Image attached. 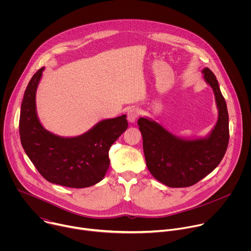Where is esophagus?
Here are the masks:
<instances>
[{"label": "esophagus", "instance_id": "34e87169", "mask_svg": "<svg viewBox=\"0 0 251 251\" xmlns=\"http://www.w3.org/2000/svg\"><path fill=\"white\" fill-rule=\"evenodd\" d=\"M141 112L138 108H136V107H133V108H130L127 112V118H128V121L133 123L137 120V118L140 116Z\"/></svg>", "mask_w": 251, "mask_h": 251}]
</instances>
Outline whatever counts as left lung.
<instances>
[{"label":"left lung","instance_id":"left-lung-1","mask_svg":"<svg viewBox=\"0 0 251 251\" xmlns=\"http://www.w3.org/2000/svg\"><path fill=\"white\" fill-rule=\"evenodd\" d=\"M216 96L219 119L207 138L183 140L153 120L139 118L146 164L155 178L171 188L191 187L216 169L228 145L229 128L226 102L212 71L202 70Z\"/></svg>","mask_w":251,"mask_h":251}]
</instances>
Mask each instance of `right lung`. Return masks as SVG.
Segmentation results:
<instances>
[{
    "label": "right lung",
    "mask_w": 251,
    "mask_h": 251,
    "mask_svg": "<svg viewBox=\"0 0 251 251\" xmlns=\"http://www.w3.org/2000/svg\"><path fill=\"white\" fill-rule=\"evenodd\" d=\"M44 67L29 80L20 115L22 146L31 163L47 181L68 188H86L99 183L109 168V149L127 129L126 115L106 119L74 138L47 131L35 111V91Z\"/></svg>",
    "instance_id": "1"
}]
</instances>
